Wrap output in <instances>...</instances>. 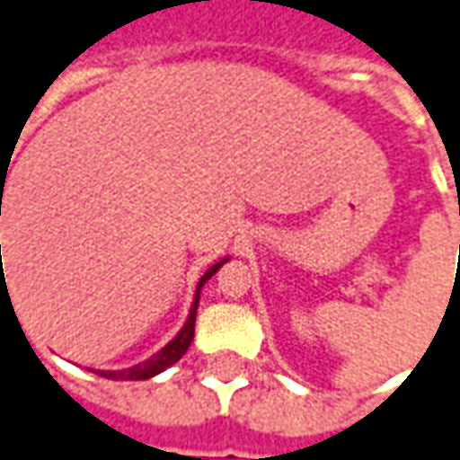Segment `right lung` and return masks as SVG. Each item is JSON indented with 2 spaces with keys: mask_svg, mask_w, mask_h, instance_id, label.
Here are the masks:
<instances>
[{
  "mask_svg": "<svg viewBox=\"0 0 460 460\" xmlns=\"http://www.w3.org/2000/svg\"><path fill=\"white\" fill-rule=\"evenodd\" d=\"M226 261H229V256H224V259L217 261L214 267H208L204 277L199 279V284H196V296H193V305H190L189 312V320H186V324L181 327V332H178L164 349H158L153 358L138 362V365H133V367H128V370H98L100 377H108V380H148V377L164 373L165 367H171L173 362L181 360V358L186 355V349L190 348V342H193V327H196V309H199V299H201V287H204Z\"/></svg>",
  "mask_w": 460,
  "mask_h": 460,
  "instance_id": "1",
  "label": "right lung"
}]
</instances>
